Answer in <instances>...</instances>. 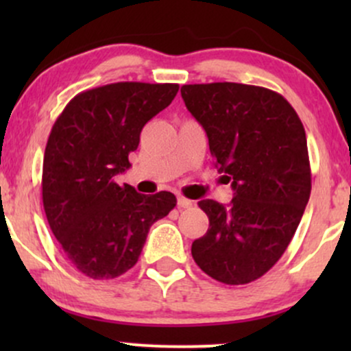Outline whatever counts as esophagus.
<instances>
[{
    "mask_svg": "<svg viewBox=\"0 0 351 351\" xmlns=\"http://www.w3.org/2000/svg\"><path fill=\"white\" fill-rule=\"evenodd\" d=\"M193 206V201L184 198V196H178V208H191Z\"/></svg>",
    "mask_w": 351,
    "mask_h": 351,
    "instance_id": "obj_1",
    "label": "esophagus"
}]
</instances>
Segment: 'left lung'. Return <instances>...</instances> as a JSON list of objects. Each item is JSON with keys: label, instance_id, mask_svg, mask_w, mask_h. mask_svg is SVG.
Segmentation results:
<instances>
[{"label": "left lung", "instance_id": "obj_1", "mask_svg": "<svg viewBox=\"0 0 351 351\" xmlns=\"http://www.w3.org/2000/svg\"><path fill=\"white\" fill-rule=\"evenodd\" d=\"M181 97L234 189L229 206L198 203L209 228L193 243V259L217 282L249 284L280 259L308 203L312 173L304 125L287 100L265 87L189 84L181 87Z\"/></svg>", "mask_w": 351, "mask_h": 351}]
</instances>
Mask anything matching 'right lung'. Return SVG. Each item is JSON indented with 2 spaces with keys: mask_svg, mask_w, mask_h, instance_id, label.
<instances>
[{
  "mask_svg": "<svg viewBox=\"0 0 351 351\" xmlns=\"http://www.w3.org/2000/svg\"><path fill=\"white\" fill-rule=\"evenodd\" d=\"M178 84L115 82L80 92L58 117L43 163V204L71 264L95 280L115 279L138 261L150 226L176 206L175 195L119 186L148 120Z\"/></svg>",
  "mask_w": 351,
  "mask_h": 351,
  "instance_id": "1",
  "label": "right lung"
}]
</instances>
